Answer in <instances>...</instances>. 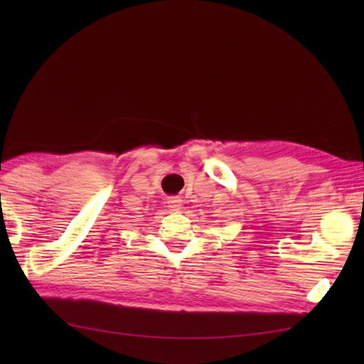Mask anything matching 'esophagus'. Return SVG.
Masks as SVG:
<instances>
[{
  "mask_svg": "<svg viewBox=\"0 0 364 364\" xmlns=\"http://www.w3.org/2000/svg\"><path fill=\"white\" fill-rule=\"evenodd\" d=\"M167 203H168V208L172 211H178L181 208V200L178 198V197H170Z\"/></svg>",
  "mask_w": 364,
  "mask_h": 364,
  "instance_id": "esophagus-1",
  "label": "esophagus"
}]
</instances>
